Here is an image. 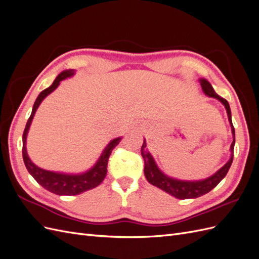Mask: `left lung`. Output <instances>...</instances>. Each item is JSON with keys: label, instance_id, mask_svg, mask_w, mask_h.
Returning a JSON list of instances; mask_svg holds the SVG:
<instances>
[{"label": "left lung", "instance_id": "obj_1", "mask_svg": "<svg viewBox=\"0 0 259 259\" xmlns=\"http://www.w3.org/2000/svg\"><path fill=\"white\" fill-rule=\"evenodd\" d=\"M200 84L203 93L205 94L208 97H213L216 98L217 100L221 101V103L225 106L227 115H228V120L231 126V132L233 135V142L230 146V159L228 160L223 167L219 168L215 174L211 176L202 179V180H180L176 179L173 177H169L166 174H164L163 171L158 167L156 163L153 159V156L151 153L148 151L147 149V143L146 139H144V144L142 146V155L145 161V177L147 180L150 183L152 186L158 187L159 189L165 191L166 193L173 195L176 199L180 200H185V199H195L199 198L201 195H204L207 192H209L211 189L222 182V180L225 178V176L228 173V170L232 164L233 160V148H234V143H236V134H234V127L232 125V120H231V110H230V106L225 98L221 97L217 95L216 92L214 91L213 86L210 85V83L205 80V79H200Z\"/></svg>", "mask_w": 259, "mask_h": 259}]
</instances>
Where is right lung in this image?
Instances as JSON below:
<instances>
[{"instance_id":"right-lung-1","label":"right lung","mask_w":259,"mask_h":259,"mask_svg":"<svg viewBox=\"0 0 259 259\" xmlns=\"http://www.w3.org/2000/svg\"><path fill=\"white\" fill-rule=\"evenodd\" d=\"M74 73L75 71L72 69L65 70V71H62L61 73L58 74V76L55 79V81L53 82V84L50 86V88L40 93V95L37 96L35 103L33 105L32 112H31V115L26 124V127H25V131H23V135H22V158L30 175L32 176L36 182L44 188V189L58 195H76L88 190H91L93 188H95L103 183V180L107 175V165H108L109 156H110L113 149L119 145V143L122 139V137L112 139L104 149L103 153L100 154L99 159L95 164H94V166L84 171V173H80V174H69V173H60V171L46 170L44 168L38 167L30 160L27 152V147H26L27 136L29 133L30 125L32 123L33 116L37 110L38 106L41 105V103L46 96H49L51 93H53L58 88V85L62 80L67 79V77L73 76Z\"/></svg>"}]
</instances>
